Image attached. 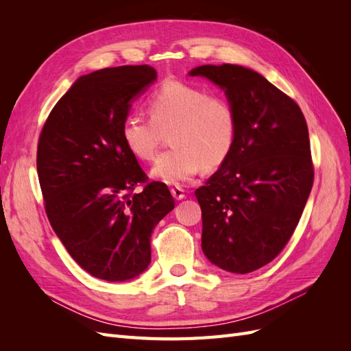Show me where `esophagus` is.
<instances>
[{
  "label": "esophagus",
  "instance_id": "obj_1",
  "mask_svg": "<svg viewBox=\"0 0 351 351\" xmlns=\"http://www.w3.org/2000/svg\"><path fill=\"white\" fill-rule=\"evenodd\" d=\"M171 195H173L174 199H177V200H182V199L186 197L184 189H183L182 186H178V184H176V186L171 187Z\"/></svg>",
  "mask_w": 351,
  "mask_h": 351
}]
</instances>
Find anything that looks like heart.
<instances>
[{
	"mask_svg": "<svg viewBox=\"0 0 351 351\" xmlns=\"http://www.w3.org/2000/svg\"><path fill=\"white\" fill-rule=\"evenodd\" d=\"M151 117L129 114L121 139L141 161L154 159L164 133L171 149L159 155L152 176L168 184L193 178L202 168L217 169L234 149L239 133L237 110L227 97L182 80H167L147 98Z\"/></svg>",
	"mask_w": 351,
	"mask_h": 351,
	"instance_id": "heart-1",
	"label": "heart"
}]
</instances>
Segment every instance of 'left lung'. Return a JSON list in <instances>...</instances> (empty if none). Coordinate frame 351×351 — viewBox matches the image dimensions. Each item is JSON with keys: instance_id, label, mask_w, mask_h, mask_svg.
I'll use <instances>...</instances> for the list:
<instances>
[{"instance_id": "1", "label": "left lung", "mask_w": 351, "mask_h": 351, "mask_svg": "<svg viewBox=\"0 0 351 351\" xmlns=\"http://www.w3.org/2000/svg\"><path fill=\"white\" fill-rule=\"evenodd\" d=\"M239 117L234 149L195 195L202 250L221 269L247 274L272 262L299 224L313 186L309 132L299 105L259 73L200 66Z\"/></svg>"}]
</instances>
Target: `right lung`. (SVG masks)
Instances as JSON below:
<instances>
[{
    "instance_id": "1",
    "label": "right lung",
    "mask_w": 351,
    "mask_h": 351,
    "mask_svg": "<svg viewBox=\"0 0 351 351\" xmlns=\"http://www.w3.org/2000/svg\"><path fill=\"white\" fill-rule=\"evenodd\" d=\"M155 79L147 64L82 76L39 134L36 168L49 224L70 256L105 281L132 280L147 268L154 228L176 206L167 184L147 182L121 139L130 101Z\"/></svg>"
}]
</instances>
